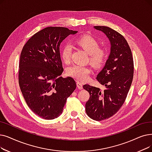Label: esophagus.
Instances as JSON below:
<instances>
[{"instance_id": "esophagus-1", "label": "esophagus", "mask_w": 152, "mask_h": 152, "mask_svg": "<svg viewBox=\"0 0 152 152\" xmlns=\"http://www.w3.org/2000/svg\"><path fill=\"white\" fill-rule=\"evenodd\" d=\"M76 84H77V87L78 89H83V84H82V83H81L80 82H77Z\"/></svg>"}]
</instances>
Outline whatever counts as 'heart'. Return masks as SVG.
<instances>
[{"label":"heart","mask_w":152,"mask_h":152,"mask_svg":"<svg viewBox=\"0 0 152 152\" xmlns=\"http://www.w3.org/2000/svg\"><path fill=\"white\" fill-rule=\"evenodd\" d=\"M76 44L89 54L90 63L96 68L102 66L107 60V53L105 49L100 48V45L96 38L90 35L79 37L75 41ZM72 53L71 47L64 45L61 50V58L63 61L68 64L71 61ZM92 69L88 66L75 64L69 67L66 72L68 76L81 81L89 80Z\"/></svg>","instance_id":"1"}]
</instances>
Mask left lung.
Segmentation results:
<instances>
[{"label":"left lung","instance_id":"8db88e82","mask_svg":"<svg viewBox=\"0 0 152 152\" xmlns=\"http://www.w3.org/2000/svg\"><path fill=\"white\" fill-rule=\"evenodd\" d=\"M109 39L111 48L105 66L96 80L106 89L84 84L90 95L86 103V112L94 121H101L116 114L124 104L134 77V60L129 45L119 33L105 26H95Z\"/></svg>","mask_w":152,"mask_h":152}]
</instances>
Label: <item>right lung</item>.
Here are the masks:
<instances>
[{
	"instance_id": "obj_1",
	"label": "right lung",
	"mask_w": 152,
	"mask_h": 152,
	"mask_svg": "<svg viewBox=\"0 0 152 152\" xmlns=\"http://www.w3.org/2000/svg\"><path fill=\"white\" fill-rule=\"evenodd\" d=\"M77 31L48 27L33 35L23 46L19 62L18 83L29 108L45 119L62 113L68 97L76 84L63 71L60 45L65 38Z\"/></svg>"
}]
</instances>
